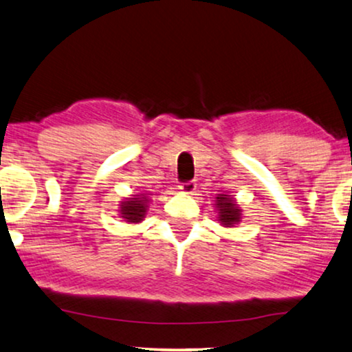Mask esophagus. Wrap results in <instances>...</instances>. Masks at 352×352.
<instances>
[{
  "label": "esophagus",
  "instance_id": "34e87169",
  "mask_svg": "<svg viewBox=\"0 0 352 352\" xmlns=\"http://www.w3.org/2000/svg\"><path fill=\"white\" fill-rule=\"evenodd\" d=\"M182 190V192H185V195H192L196 190V183L192 180H188V182H183L180 183V186H178Z\"/></svg>",
  "mask_w": 352,
  "mask_h": 352
}]
</instances>
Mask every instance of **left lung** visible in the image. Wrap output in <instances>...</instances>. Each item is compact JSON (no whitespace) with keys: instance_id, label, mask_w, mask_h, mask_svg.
<instances>
[{"instance_id":"1","label":"left lung","mask_w":352,"mask_h":352,"mask_svg":"<svg viewBox=\"0 0 352 352\" xmlns=\"http://www.w3.org/2000/svg\"><path fill=\"white\" fill-rule=\"evenodd\" d=\"M217 207H219V219L221 221V225L225 226H232L237 223L241 219V209H237V204H234V201L231 197H228L226 195H219L217 197Z\"/></svg>"}]
</instances>
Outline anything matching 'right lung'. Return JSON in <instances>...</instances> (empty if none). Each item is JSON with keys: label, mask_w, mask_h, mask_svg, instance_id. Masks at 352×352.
<instances>
[{"label": "right lung", "mask_w": 352, "mask_h": 352, "mask_svg": "<svg viewBox=\"0 0 352 352\" xmlns=\"http://www.w3.org/2000/svg\"><path fill=\"white\" fill-rule=\"evenodd\" d=\"M138 196V195H137ZM146 212V197H131L121 206V217L129 223H138L142 221Z\"/></svg>", "instance_id": "obj_1"}]
</instances>
